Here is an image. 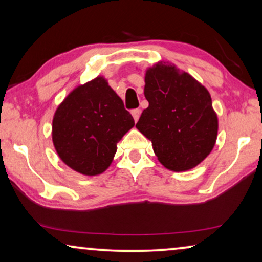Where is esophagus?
<instances>
[{"mask_svg":"<svg viewBox=\"0 0 262 262\" xmlns=\"http://www.w3.org/2000/svg\"><path fill=\"white\" fill-rule=\"evenodd\" d=\"M131 114H132V117H134L135 121H137L139 119V116H141V110H139V108L132 110L131 111Z\"/></svg>","mask_w":262,"mask_h":262,"instance_id":"1","label":"esophagus"}]
</instances>
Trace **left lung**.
Here are the masks:
<instances>
[{
  "label": "left lung",
  "mask_w": 262,
  "mask_h": 262,
  "mask_svg": "<svg viewBox=\"0 0 262 262\" xmlns=\"http://www.w3.org/2000/svg\"><path fill=\"white\" fill-rule=\"evenodd\" d=\"M149 107L136 127L151 141L157 160L167 169L185 171L212 151L218 118L207 89L174 64L159 62L145 70Z\"/></svg>",
  "instance_id": "1"
}]
</instances>
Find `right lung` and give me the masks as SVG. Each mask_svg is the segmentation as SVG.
I'll return each instance as SVG.
<instances>
[{
	"label": "right lung",
	"mask_w": 262,
	"mask_h": 262,
	"mask_svg": "<svg viewBox=\"0 0 262 262\" xmlns=\"http://www.w3.org/2000/svg\"><path fill=\"white\" fill-rule=\"evenodd\" d=\"M134 126L123 100L98 76L75 88L57 107L52 142L68 167L94 177L111 166L117 143Z\"/></svg>",
	"instance_id": "right-lung-1"
}]
</instances>
